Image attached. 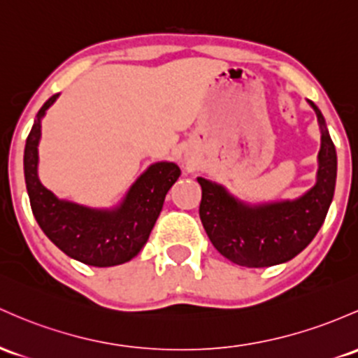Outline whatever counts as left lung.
Listing matches in <instances>:
<instances>
[{
    "label": "left lung",
    "instance_id": "left-lung-1",
    "mask_svg": "<svg viewBox=\"0 0 358 358\" xmlns=\"http://www.w3.org/2000/svg\"><path fill=\"white\" fill-rule=\"evenodd\" d=\"M316 112L321 129L316 185L296 200L248 206L222 185L199 176L202 187L200 221L214 248L236 265L262 268L292 260L323 226L336 183V151L323 113Z\"/></svg>",
    "mask_w": 358,
    "mask_h": 358
}]
</instances>
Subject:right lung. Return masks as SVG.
Masks as SVG:
<instances>
[{
	"label": "right lung",
	"mask_w": 358,
	"mask_h": 358,
	"mask_svg": "<svg viewBox=\"0 0 358 358\" xmlns=\"http://www.w3.org/2000/svg\"><path fill=\"white\" fill-rule=\"evenodd\" d=\"M59 95L50 96L35 117L27 137L23 171L30 207L45 236L74 260L92 266H113L136 257L146 245L164 197L178 180L180 168L161 161L148 168L115 209H90L59 200L37 175L41 120Z\"/></svg>",
	"instance_id": "add662e5"
}]
</instances>
